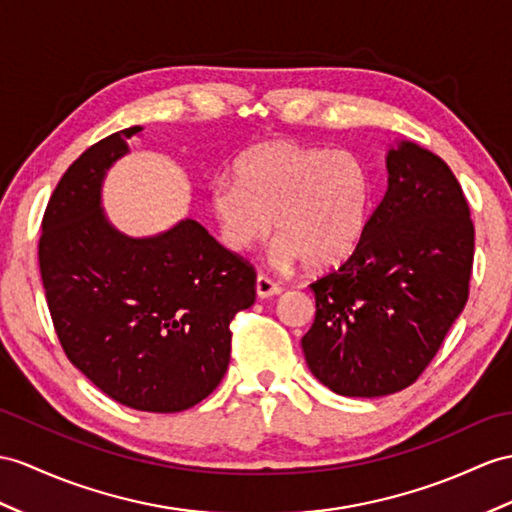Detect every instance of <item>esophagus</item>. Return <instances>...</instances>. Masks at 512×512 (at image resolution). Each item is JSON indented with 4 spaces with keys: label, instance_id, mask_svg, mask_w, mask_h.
<instances>
[{
    "label": "esophagus",
    "instance_id": "obj_1",
    "mask_svg": "<svg viewBox=\"0 0 512 512\" xmlns=\"http://www.w3.org/2000/svg\"><path fill=\"white\" fill-rule=\"evenodd\" d=\"M256 293L258 297H271L282 293V286L278 282H273L269 276H265V273H260L256 278Z\"/></svg>",
    "mask_w": 512,
    "mask_h": 512
}]
</instances>
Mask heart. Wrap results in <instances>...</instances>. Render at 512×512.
I'll list each match as a JSON object with an SVG mask.
<instances>
[{
	"instance_id": "b5f03b06",
	"label": "heart",
	"mask_w": 512,
	"mask_h": 512,
	"mask_svg": "<svg viewBox=\"0 0 512 512\" xmlns=\"http://www.w3.org/2000/svg\"><path fill=\"white\" fill-rule=\"evenodd\" d=\"M371 182L360 158L347 149H319L273 141L247 149L234 178L210 186L221 241L232 252L263 243L276 219V260L332 267L350 256L369 217Z\"/></svg>"
}]
</instances>
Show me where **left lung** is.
Returning <instances> with one entry per match:
<instances>
[{
    "label": "left lung",
    "instance_id": "left-lung-1",
    "mask_svg": "<svg viewBox=\"0 0 512 512\" xmlns=\"http://www.w3.org/2000/svg\"><path fill=\"white\" fill-rule=\"evenodd\" d=\"M389 189L339 269L317 278L302 347L313 376L345 397L413 384L463 313L473 221L445 162L415 143L386 156Z\"/></svg>",
    "mask_w": 512,
    "mask_h": 512
}]
</instances>
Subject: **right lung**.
<instances>
[{"instance_id":"right-lung-1","label":"right lung","mask_w":512,"mask_h":512,"mask_svg":"<svg viewBox=\"0 0 512 512\" xmlns=\"http://www.w3.org/2000/svg\"><path fill=\"white\" fill-rule=\"evenodd\" d=\"M134 126L97 141L60 178L43 215L39 265L67 358L112 400L180 413L217 389L230 321L256 299V271L193 219L149 239L106 221L99 193Z\"/></svg>"}]
</instances>
